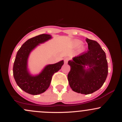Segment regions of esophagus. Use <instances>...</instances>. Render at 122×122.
<instances>
[{"label":"esophagus","mask_w":122,"mask_h":122,"mask_svg":"<svg viewBox=\"0 0 122 122\" xmlns=\"http://www.w3.org/2000/svg\"><path fill=\"white\" fill-rule=\"evenodd\" d=\"M69 58H68V57H65V58H64V63H65V64H67L68 61H69Z\"/></svg>","instance_id":"esophagus-1"}]
</instances>
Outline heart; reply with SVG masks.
<instances>
[{"label":"heart","instance_id":"1","mask_svg":"<svg viewBox=\"0 0 122 122\" xmlns=\"http://www.w3.org/2000/svg\"><path fill=\"white\" fill-rule=\"evenodd\" d=\"M82 44V41L80 40H74L72 42V45L73 47L74 48H77V47L79 48V51L80 53H83L86 50V47L84 45Z\"/></svg>","mask_w":122,"mask_h":122}]
</instances>
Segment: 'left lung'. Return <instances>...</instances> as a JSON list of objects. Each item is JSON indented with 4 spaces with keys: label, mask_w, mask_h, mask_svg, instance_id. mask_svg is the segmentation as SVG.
Listing matches in <instances>:
<instances>
[{
    "label": "left lung",
    "mask_w": 122,
    "mask_h": 122,
    "mask_svg": "<svg viewBox=\"0 0 122 122\" xmlns=\"http://www.w3.org/2000/svg\"><path fill=\"white\" fill-rule=\"evenodd\" d=\"M87 52L68 61L71 66L68 80L73 91L81 94L92 93L102 87L108 75L106 53L95 41L86 39Z\"/></svg>",
    "instance_id": "left-lung-1"
}]
</instances>
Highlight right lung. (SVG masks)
<instances>
[{
  "mask_svg": "<svg viewBox=\"0 0 122 122\" xmlns=\"http://www.w3.org/2000/svg\"><path fill=\"white\" fill-rule=\"evenodd\" d=\"M51 38V35L46 34L31 38L22 45L16 53L13 66L14 77L19 88L29 94L37 95L45 92L50 86L53 75L64 64V60L48 64L37 75H32L29 71L28 60L30 53L40 44Z\"/></svg>",
  "mask_w": 122,
  "mask_h": 122,
  "instance_id": "1",
  "label": "right lung"
}]
</instances>
